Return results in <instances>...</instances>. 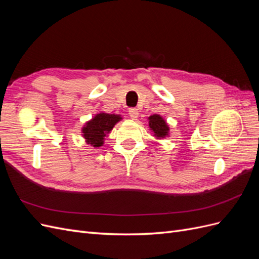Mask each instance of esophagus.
<instances>
[{
	"label": "esophagus",
	"mask_w": 259,
	"mask_h": 259,
	"mask_svg": "<svg viewBox=\"0 0 259 259\" xmlns=\"http://www.w3.org/2000/svg\"><path fill=\"white\" fill-rule=\"evenodd\" d=\"M128 114H130V116L132 117L133 120H136L137 117H138V110L136 108H130L128 109Z\"/></svg>",
	"instance_id": "obj_1"
}]
</instances>
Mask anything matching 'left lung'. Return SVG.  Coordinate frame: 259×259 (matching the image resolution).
<instances>
[{"label":"left lung","instance_id":"1","mask_svg":"<svg viewBox=\"0 0 259 259\" xmlns=\"http://www.w3.org/2000/svg\"><path fill=\"white\" fill-rule=\"evenodd\" d=\"M148 120L149 127L153 132V134L156 138H164L168 135L169 127L161 115L153 114L151 116H149Z\"/></svg>","mask_w":259,"mask_h":259}]
</instances>
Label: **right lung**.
Masks as SVG:
<instances>
[{"instance_id": "obj_1", "label": "right lung", "mask_w": 259, "mask_h": 259, "mask_svg": "<svg viewBox=\"0 0 259 259\" xmlns=\"http://www.w3.org/2000/svg\"><path fill=\"white\" fill-rule=\"evenodd\" d=\"M121 115L109 114V113H98L84 125L82 128L83 137L86 143L93 147H101L107 134L110 133L114 125L121 121Z\"/></svg>"}]
</instances>
